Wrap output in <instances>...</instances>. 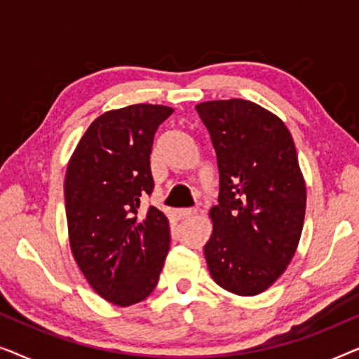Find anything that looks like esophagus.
Returning a JSON list of instances; mask_svg holds the SVG:
<instances>
[{"label":"esophagus","mask_w":359,"mask_h":359,"mask_svg":"<svg viewBox=\"0 0 359 359\" xmlns=\"http://www.w3.org/2000/svg\"><path fill=\"white\" fill-rule=\"evenodd\" d=\"M176 214L180 215V217H193V215L198 214V209H178L176 210Z\"/></svg>","instance_id":"obj_1"}]
</instances>
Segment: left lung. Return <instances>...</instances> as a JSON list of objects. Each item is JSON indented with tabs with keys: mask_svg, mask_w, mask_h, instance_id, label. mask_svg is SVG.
I'll return each mask as SVG.
<instances>
[{
	"mask_svg": "<svg viewBox=\"0 0 359 359\" xmlns=\"http://www.w3.org/2000/svg\"><path fill=\"white\" fill-rule=\"evenodd\" d=\"M219 166V204L204 245L210 276L225 291L257 296L286 271L301 240L306 181L286 124L247 100L205 101Z\"/></svg>",
	"mask_w": 359,
	"mask_h": 359,
	"instance_id": "obj_1",
	"label": "left lung"
}]
</instances>
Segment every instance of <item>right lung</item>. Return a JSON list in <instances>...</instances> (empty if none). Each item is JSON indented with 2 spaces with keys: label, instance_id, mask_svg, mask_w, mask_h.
Returning <instances> with one entry per match:
<instances>
[{
  "label": "right lung",
  "instance_id": "obj_1",
  "mask_svg": "<svg viewBox=\"0 0 359 359\" xmlns=\"http://www.w3.org/2000/svg\"><path fill=\"white\" fill-rule=\"evenodd\" d=\"M173 107L132 104L96 117L78 142L65 175L73 258L107 302H142L158 283L170 250L166 215L140 201L151 194L155 132Z\"/></svg>",
  "mask_w": 359,
  "mask_h": 359
}]
</instances>
